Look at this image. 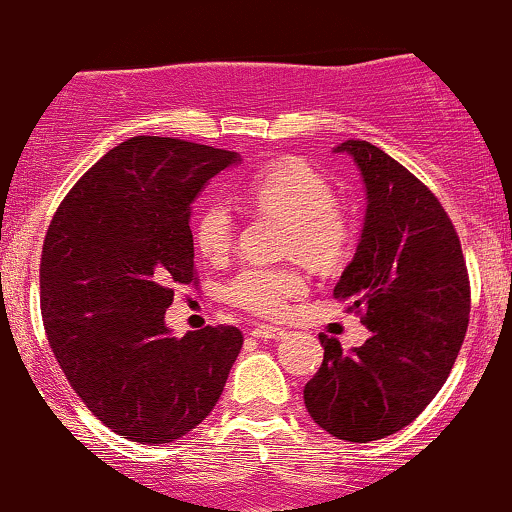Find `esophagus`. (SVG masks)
<instances>
[{
	"label": "esophagus",
	"mask_w": 512,
	"mask_h": 512,
	"mask_svg": "<svg viewBox=\"0 0 512 512\" xmlns=\"http://www.w3.org/2000/svg\"><path fill=\"white\" fill-rule=\"evenodd\" d=\"M250 334H252V337L264 339V342H269V339H279V337H284L286 332H284V330H279V327H272V325H257V327H252Z\"/></svg>",
	"instance_id": "34e87169"
}]
</instances>
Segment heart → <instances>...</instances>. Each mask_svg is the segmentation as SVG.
<instances>
[{
	"mask_svg": "<svg viewBox=\"0 0 512 512\" xmlns=\"http://www.w3.org/2000/svg\"><path fill=\"white\" fill-rule=\"evenodd\" d=\"M233 195L252 209L286 216L284 252L332 269L349 255L354 226L325 173L303 158L264 163L233 187ZM192 243L211 264H221L236 243V216L221 202H207L192 223ZM308 289L301 267L293 264H245L228 279V303L257 317H281Z\"/></svg>",
	"mask_w": 512,
	"mask_h": 512,
	"instance_id": "1",
	"label": "heart"
}]
</instances>
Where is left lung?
<instances>
[{
  "label": "left lung",
  "mask_w": 512,
  "mask_h": 512,
  "mask_svg": "<svg viewBox=\"0 0 512 512\" xmlns=\"http://www.w3.org/2000/svg\"><path fill=\"white\" fill-rule=\"evenodd\" d=\"M368 192L366 226L334 298L368 325L344 351L320 334L322 366L303 390L313 421L334 438L368 443L402 431L448 380L469 325V274L438 197L370 142L349 139Z\"/></svg>",
  "instance_id": "1"
}]
</instances>
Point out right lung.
I'll return each instance as SVG.
<instances>
[{"label": "right lung", "mask_w": 512, "mask_h": 512, "mask_svg": "<svg viewBox=\"0 0 512 512\" xmlns=\"http://www.w3.org/2000/svg\"><path fill=\"white\" fill-rule=\"evenodd\" d=\"M236 151L132 137L81 175L52 216L40 313L64 378L93 416L137 443H170L219 402L243 334L173 337V289L197 284L190 204Z\"/></svg>", "instance_id": "1"}]
</instances>
